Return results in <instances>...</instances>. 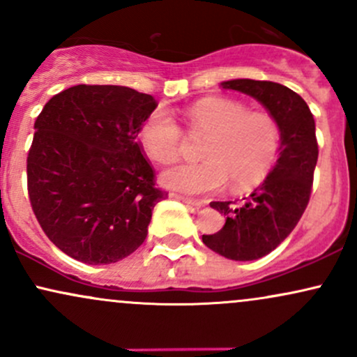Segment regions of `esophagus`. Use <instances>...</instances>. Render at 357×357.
<instances>
[{
	"label": "esophagus",
	"mask_w": 357,
	"mask_h": 357,
	"mask_svg": "<svg viewBox=\"0 0 357 357\" xmlns=\"http://www.w3.org/2000/svg\"><path fill=\"white\" fill-rule=\"evenodd\" d=\"M171 196L176 199H179V202H183L184 204H188V206H203V202H199V199H192V198H188V196H183V195H178V192H171Z\"/></svg>",
	"instance_id": "esophagus-1"
}]
</instances>
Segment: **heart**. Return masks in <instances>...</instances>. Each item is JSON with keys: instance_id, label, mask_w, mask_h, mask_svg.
<instances>
[{"instance_id": "obj_1", "label": "heart", "mask_w": 357, "mask_h": 357, "mask_svg": "<svg viewBox=\"0 0 357 357\" xmlns=\"http://www.w3.org/2000/svg\"><path fill=\"white\" fill-rule=\"evenodd\" d=\"M188 134L206 137L199 165H176L162 171L161 183L188 195L218 191L230 181L235 191L252 190L267 178L280 149V126L265 112H250L240 102L204 99L186 112ZM139 142L155 162L179 155L183 132L166 110L158 109L139 130Z\"/></svg>"}]
</instances>
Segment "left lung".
Returning <instances> with one entry per match:
<instances>
[{
  "label": "left lung",
  "instance_id": "8db88e82",
  "mask_svg": "<svg viewBox=\"0 0 357 357\" xmlns=\"http://www.w3.org/2000/svg\"><path fill=\"white\" fill-rule=\"evenodd\" d=\"M221 87L253 97L280 126V153L267 179L243 202H211L227 221L220 231L203 235L221 257L257 260L292 233L309 204L319 155L315 122L305 100L277 82L236 79Z\"/></svg>",
  "mask_w": 357,
  "mask_h": 357
}]
</instances>
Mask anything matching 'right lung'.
<instances>
[{
	"mask_svg": "<svg viewBox=\"0 0 357 357\" xmlns=\"http://www.w3.org/2000/svg\"><path fill=\"white\" fill-rule=\"evenodd\" d=\"M158 107L121 85H75L53 96L35 121L28 196L55 247L89 265L116 264L141 247L155 186L137 134Z\"/></svg>",
	"mask_w": 357,
	"mask_h": 357,
	"instance_id": "add662e5",
	"label": "right lung"
}]
</instances>
